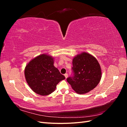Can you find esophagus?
<instances>
[{"label":"esophagus","instance_id":"obj_1","mask_svg":"<svg viewBox=\"0 0 127 127\" xmlns=\"http://www.w3.org/2000/svg\"><path fill=\"white\" fill-rule=\"evenodd\" d=\"M64 76V77H65V78H66H66L68 77V75L67 74H65Z\"/></svg>","mask_w":127,"mask_h":127}]
</instances>
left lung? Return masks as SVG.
Instances as JSON below:
<instances>
[{"instance_id": "obj_1", "label": "left lung", "mask_w": 127, "mask_h": 127, "mask_svg": "<svg viewBox=\"0 0 127 127\" xmlns=\"http://www.w3.org/2000/svg\"><path fill=\"white\" fill-rule=\"evenodd\" d=\"M72 76L68 83L77 93L85 94L93 90L101 79V69L94 57L86 52L77 55L72 60Z\"/></svg>"}]
</instances>
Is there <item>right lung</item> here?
Returning a JSON list of instances; mask_svg holds the SVG:
<instances>
[{
  "label": "right lung",
  "mask_w": 127,
  "mask_h": 127,
  "mask_svg": "<svg viewBox=\"0 0 127 127\" xmlns=\"http://www.w3.org/2000/svg\"><path fill=\"white\" fill-rule=\"evenodd\" d=\"M53 58L41 55L32 59L26 65L24 74L26 80L31 88L42 96L51 94L56 86L65 77L60 74L53 64Z\"/></svg>",
  "instance_id": "1"
}]
</instances>
